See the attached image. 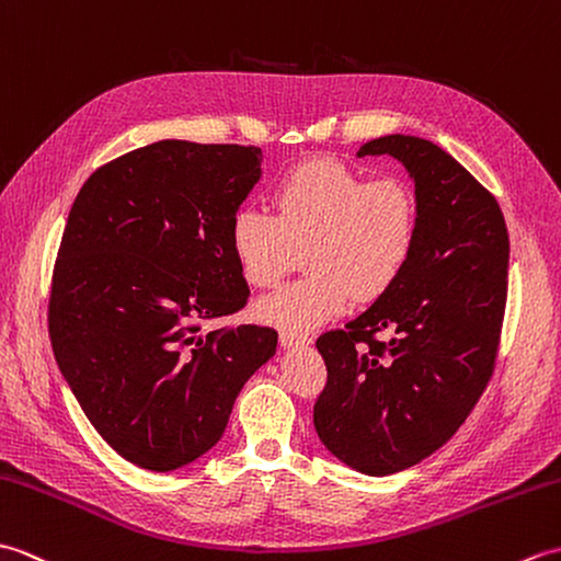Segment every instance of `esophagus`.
Instances as JSON below:
<instances>
[{
    "label": "esophagus",
    "instance_id": "1",
    "mask_svg": "<svg viewBox=\"0 0 561 561\" xmlns=\"http://www.w3.org/2000/svg\"><path fill=\"white\" fill-rule=\"evenodd\" d=\"M309 335L302 331H280V345L283 347H305L309 345Z\"/></svg>",
    "mask_w": 561,
    "mask_h": 561
}]
</instances>
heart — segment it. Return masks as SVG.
<instances>
[{
    "label": "heart",
    "instance_id": "1",
    "mask_svg": "<svg viewBox=\"0 0 561 561\" xmlns=\"http://www.w3.org/2000/svg\"><path fill=\"white\" fill-rule=\"evenodd\" d=\"M273 216L242 206L228 242L242 278L271 288L305 247L300 280L256 305L259 319L283 331H307L341 314L353 297L377 300L401 276L417 234V204L401 178L365 180L339 160L293 168L271 192Z\"/></svg>",
    "mask_w": 561,
    "mask_h": 561
}]
</instances>
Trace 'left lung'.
<instances>
[{
    "mask_svg": "<svg viewBox=\"0 0 561 561\" xmlns=\"http://www.w3.org/2000/svg\"><path fill=\"white\" fill-rule=\"evenodd\" d=\"M365 156L396 158L415 182V247L375 305L317 339L329 379L314 430L347 468L391 476L449 442L492 377L508 234L494 196L437 144L389 134Z\"/></svg>",
    "mask_w": 561,
    "mask_h": 561,
    "instance_id": "left-lung-1",
    "label": "left lung"
}]
</instances>
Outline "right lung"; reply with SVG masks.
<instances>
[{
    "label": "right lung",
    "mask_w": 561,
    "mask_h": 561,
    "mask_svg": "<svg viewBox=\"0 0 561 561\" xmlns=\"http://www.w3.org/2000/svg\"><path fill=\"white\" fill-rule=\"evenodd\" d=\"M256 146L165 139L85 180L49 293V341L95 432L168 472L220 442L234 398L276 355L268 327L204 321L249 300L230 218L261 178Z\"/></svg>",
    "instance_id": "add662e5"
}]
</instances>
